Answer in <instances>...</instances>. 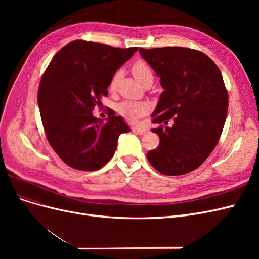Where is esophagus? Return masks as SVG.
Masks as SVG:
<instances>
[{
    "label": "esophagus",
    "instance_id": "1",
    "mask_svg": "<svg viewBox=\"0 0 259 259\" xmlns=\"http://www.w3.org/2000/svg\"><path fill=\"white\" fill-rule=\"evenodd\" d=\"M132 131L136 133V134H139V135H143L145 134V133L147 132V128L144 127V126H140V125H134V126L132 127Z\"/></svg>",
    "mask_w": 259,
    "mask_h": 259
}]
</instances>
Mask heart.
Returning a JSON list of instances; mask_svg holds the SVG:
<instances>
[{"mask_svg": "<svg viewBox=\"0 0 259 259\" xmlns=\"http://www.w3.org/2000/svg\"><path fill=\"white\" fill-rule=\"evenodd\" d=\"M132 72L134 74L135 79L140 83L144 84L148 80H153V73L151 68L148 66L147 62L144 60L136 61L132 67ZM120 79V72H115L112 77L110 84H109V90L111 92L115 91L117 81ZM119 112L128 120H136L137 117L143 115L147 111V106L142 103H134V101H123L119 105Z\"/></svg>", "mask_w": 259, "mask_h": 259, "instance_id": "heart-1", "label": "heart"}]
</instances>
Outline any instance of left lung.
Returning <instances> with one entry per match:
<instances>
[{"mask_svg":"<svg viewBox=\"0 0 259 259\" xmlns=\"http://www.w3.org/2000/svg\"><path fill=\"white\" fill-rule=\"evenodd\" d=\"M164 89L152 113L160 137L148 161L161 174L175 176L200 167L214 150L227 117L228 93L215 62L197 50L167 46L139 49ZM170 123V125L168 124Z\"/></svg>","mask_w":259,"mask_h":259,"instance_id":"obj_1","label":"left lung"}]
</instances>
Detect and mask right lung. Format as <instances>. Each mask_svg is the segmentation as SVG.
Instances as JSON below:
<instances>
[{
	"instance_id": "add662e5",
	"label": "right lung",
	"mask_w": 259,
	"mask_h": 259,
	"mask_svg": "<svg viewBox=\"0 0 259 259\" xmlns=\"http://www.w3.org/2000/svg\"><path fill=\"white\" fill-rule=\"evenodd\" d=\"M137 50L76 40L51 60L38 86L37 103L49 143L68 166L84 171L104 167L119 136L131 131L114 111L103 123L93 110L108 95L116 70Z\"/></svg>"
}]
</instances>
